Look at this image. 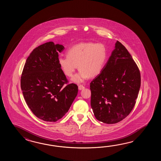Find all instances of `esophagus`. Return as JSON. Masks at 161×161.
<instances>
[{"instance_id": "34e87169", "label": "esophagus", "mask_w": 161, "mask_h": 161, "mask_svg": "<svg viewBox=\"0 0 161 161\" xmlns=\"http://www.w3.org/2000/svg\"><path fill=\"white\" fill-rule=\"evenodd\" d=\"M84 88H85V87L83 86L82 85H80L78 86V89H79V90H83Z\"/></svg>"}]
</instances>
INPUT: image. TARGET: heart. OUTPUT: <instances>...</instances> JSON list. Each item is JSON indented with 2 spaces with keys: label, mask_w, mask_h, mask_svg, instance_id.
<instances>
[{
  "label": "heart",
  "mask_w": 161,
  "mask_h": 161,
  "mask_svg": "<svg viewBox=\"0 0 161 161\" xmlns=\"http://www.w3.org/2000/svg\"><path fill=\"white\" fill-rule=\"evenodd\" d=\"M108 49L103 43L84 42L69 48L67 56L58 57V62L62 72L71 77L76 69L79 72L72 78V81L81 83L90 77L98 75L102 71L108 58Z\"/></svg>",
  "instance_id": "1"
}]
</instances>
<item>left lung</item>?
Returning a JSON list of instances; mask_svg holds the SVG:
<instances>
[{"mask_svg":"<svg viewBox=\"0 0 161 161\" xmlns=\"http://www.w3.org/2000/svg\"><path fill=\"white\" fill-rule=\"evenodd\" d=\"M102 71L90 83L91 106L97 120L117 123L133 109L140 90V71L128 50L117 41Z\"/></svg>","mask_w":161,"mask_h":161,"instance_id":"obj_1","label":"left lung"}]
</instances>
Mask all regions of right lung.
Segmentation results:
<instances>
[{
  "instance_id": "right-lung-1",
  "label": "right lung",
  "mask_w": 161,
  "mask_h": 161,
  "mask_svg": "<svg viewBox=\"0 0 161 161\" xmlns=\"http://www.w3.org/2000/svg\"><path fill=\"white\" fill-rule=\"evenodd\" d=\"M63 45L48 42L33 49L25 64L21 87L27 106L36 116L56 122L69 111L78 87L68 80L58 64Z\"/></svg>"
}]
</instances>
